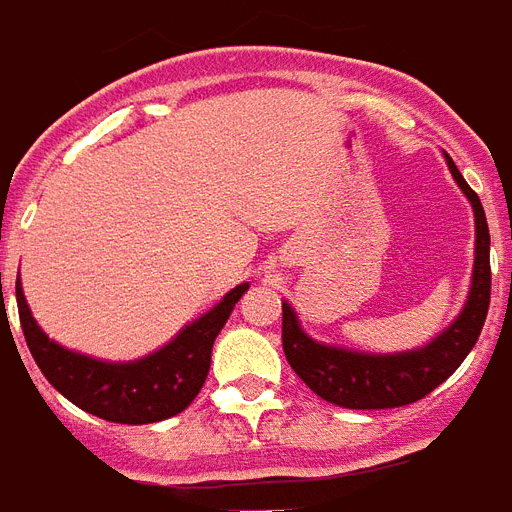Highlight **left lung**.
Returning a JSON list of instances; mask_svg holds the SVG:
<instances>
[{"label": "left lung", "instance_id": "1", "mask_svg": "<svg viewBox=\"0 0 512 512\" xmlns=\"http://www.w3.org/2000/svg\"><path fill=\"white\" fill-rule=\"evenodd\" d=\"M446 156L454 183L468 196L476 217V260L468 300L457 319L422 348L401 353H366L313 340L300 327L295 308L281 303V342L289 366L308 388L329 404L345 409H393L414 404L438 388L465 361L484 329L492 297V268H489V225L478 193L465 183L452 156Z\"/></svg>", "mask_w": 512, "mask_h": 512}]
</instances>
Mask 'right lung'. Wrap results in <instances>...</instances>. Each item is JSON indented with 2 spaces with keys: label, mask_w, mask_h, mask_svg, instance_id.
I'll list each match as a JSON object with an SVG mask.
<instances>
[{
  "label": "right lung",
  "mask_w": 512,
  "mask_h": 512,
  "mask_svg": "<svg viewBox=\"0 0 512 512\" xmlns=\"http://www.w3.org/2000/svg\"><path fill=\"white\" fill-rule=\"evenodd\" d=\"M247 289L249 284L233 287L215 308L185 324L167 345L154 353L135 361H103L63 348L44 335L31 316L20 279L15 281L20 327L47 382L84 412L122 425H148L175 417L199 396L209 374L215 337L220 335L233 305L239 303Z\"/></svg>",
  "instance_id": "1"
}]
</instances>
